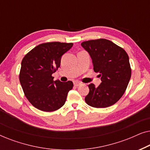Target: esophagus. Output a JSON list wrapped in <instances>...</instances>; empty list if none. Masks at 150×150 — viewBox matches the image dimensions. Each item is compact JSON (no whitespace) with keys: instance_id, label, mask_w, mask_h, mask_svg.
Wrapping results in <instances>:
<instances>
[{"instance_id":"esophagus-1","label":"esophagus","mask_w":150,"mask_h":150,"mask_svg":"<svg viewBox=\"0 0 150 150\" xmlns=\"http://www.w3.org/2000/svg\"><path fill=\"white\" fill-rule=\"evenodd\" d=\"M81 85V83H80L79 81H74V85L75 86V87H78V86Z\"/></svg>"}]
</instances>
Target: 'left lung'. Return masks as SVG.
<instances>
[{"label":"left lung","instance_id":"8db88e82","mask_svg":"<svg viewBox=\"0 0 150 150\" xmlns=\"http://www.w3.org/2000/svg\"><path fill=\"white\" fill-rule=\"evenodd\" d=\"M89 52L95 72H99L102 83L98 87L88 85L89 93L85 100L94 108H106L122 98L131 77L129 57L126 51L106 39L89 40L81 43Z\"/></svg>","mask_w":150,"mask_h":150}]
</instances>
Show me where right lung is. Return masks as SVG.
<instances>
[{
	"mask_svg": "<svg viewBox=\"0 0 150 150\" xmlns=\"http://www.w3.org/2000/svg\"><path fill=\"white\" fill-rule=\"evenodd\" d=\"M72 46V43H44L35 47L22 59L20 84L26 98L38 109L52 112L64 105L73 83L54 81L52 74L60 67L62 55Z\"/></svg>",
	"mask_w": 150,
	"mask_h": 150,
	"instance_id": "obj_1",
	"label": "right lung"
}]
</instances>
